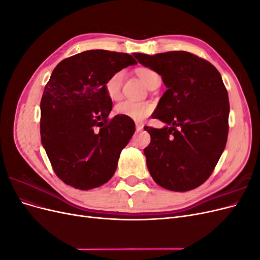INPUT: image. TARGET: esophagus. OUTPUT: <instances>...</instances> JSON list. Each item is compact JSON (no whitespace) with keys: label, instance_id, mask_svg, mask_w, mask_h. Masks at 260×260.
<instances>
[{"label":"esophagus","instance_id":"obj_1","mask_svg":"<svg viewBox=\"0 0 260 260\" xmlns=\"http://www.w3.org/2000/svg\"><path fill=\"white\" fill-rule=\"evenodd\" d=\"M136 130H137V132L142 131L143 130V124L142 123H137L136 124Z\"/></svg>","mask_w":260,"mask_h":260}]
</instances>
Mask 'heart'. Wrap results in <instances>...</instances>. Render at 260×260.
I'll return each instance as SVG.
<instances>
[{"label": "heart", "mask_w": 260, "mask_h": 260, "mask_svg": "<svg viewBox=\"0 0 260 260\" xmlns=\"http://www.w3.org/2000/svg\"><path fill=\"white\" fill-rule=\"evenodd\" d=\"M137 74L142 82L147 86L159 80L160 77L156 72L151 68L142 67L137 70ZM124 80V70H117L105 82V90L107 95L112 100H118L121 96L122 84ZM154 105L149 102L145 101H135V100H124L118 103L115 107V112L117 115L129 118V119L141 121L146 118L153 112Z\"/></svg>", "instance_id": "1"}]
</instances>
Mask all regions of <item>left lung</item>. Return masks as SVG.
<instances>
[{
    "mask_svg": "<svg viewBox=\"0 0 260 260\" xmlns=\"http://www.w3.org/2000/svg\"><path fill=\"white\" fill-rule=\"evenodd\" d=\"M133 55L167 86L152 115L166 125L144 127L151 135L144 148L149 174L167 190H193L210 177L226 144L230 104L221 75L184 51Z\"/></svg>",
    "mask_w": 260,
    "mask_h": 260,
    "instance_id": "left-lung-1",
    "label": "left lung"
}]
</instances>
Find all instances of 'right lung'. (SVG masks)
I'll return each mask as SVG.
<instances>
[{"label": "right lung", "mask_w": 260, "mask_h": 260, "mask_svg": "<svg viewBox=\"0 0 260 260\" xmlns=\"http://www.w3.org/2000/svg\"><path fill=\"white\" fill-rule=\"evenodd\" d=\"M132 55L90 50L54 68L41 99V142L62 182L79 190L106 183L136 124L117 115L105 82L117 70L136 65Z\"/></svg>", "instance_id": "add662e5"}]
</instances>
